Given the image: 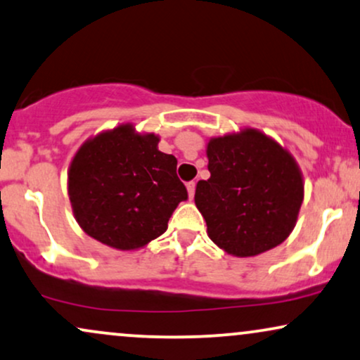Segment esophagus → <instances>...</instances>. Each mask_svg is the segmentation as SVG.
Wrapping results in <instances>:
<instances>
[{
	"mask_svg": "<svg viewBox=\"0 0 360 360\" xmlns=\"http://www.w3.org/2000/svg\"><path fill=\"white\" fill-rule=\"evenodd\" d=\"M195 187H197V184H195V181H188V184H187V190H188V197L190 198H193Z\"/></svg>",
	"mask_w": 360,
	"mask_h": 360,
	"instance_id": "esophagus-1",
	"label": "esophagus"
}]
</instances>
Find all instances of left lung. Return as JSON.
I'll list each match as a JSON object with an SVG mask.
<instances>
[{
  "label": "left lung",
  "mask_w": 360,
  "mask_h": 360,
  "mask_svg": "<svg viewBox=\"0 0 360 360\" xmlns=\"http://www.w3.org/2000/svg\"><path fill=\"white\" fill-rule=\"evenodd\" d=\"M207 157L210 179L197 184L195 205L212 242L235 257L281 245L304 200L294 157L254 128L212 139Z\"/></svg>",
  "instance_id": "8db88e82"
}]
</instances>
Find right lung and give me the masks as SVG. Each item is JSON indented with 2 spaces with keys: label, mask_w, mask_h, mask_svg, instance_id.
<instances>
[{
  "label": "right lung",
  "mask_w": 360,
  "mask_h": 360,
  "mask_svg": "<svg viewBox=\"0 0 360 360\" xmlns=\"http://www.w3.org/2000/svg\"><path fill=\"white\" fill-rule=\"evenodd\" d=\"M75 219L85 233L118 250H133L165 232L187 200L176 158L158 150V136L130 123L86 140L68 172Z\"/></svg>",
  "instance_id": "add662e5"
}]
</instances>
